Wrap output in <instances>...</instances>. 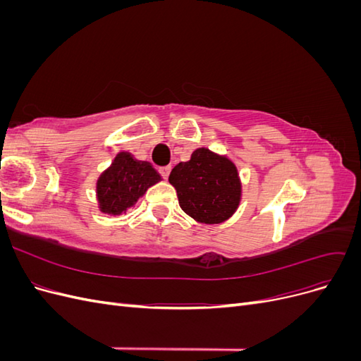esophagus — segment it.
Masks as SVG:
<instances>
[{
  "instance_id": "obj_1",
  "label": "esophagus",
  "mask_w": 361,
  "mask_h": 361,
  "mask_svg": "<svg viewBox=\"0 0 361 361\" xmlns=\"http://www.w3.org/2000/svg\"><path fill=\"white\" fill-rule=\"evenodd\" d=\"M170 171H171V167H161L159 169V173H161V176L164 178V179H169V174H170Z\"/></svg>"
}]
</instances>
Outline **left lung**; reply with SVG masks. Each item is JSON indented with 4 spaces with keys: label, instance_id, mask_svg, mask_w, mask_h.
I'll return each mask as SVG.
<instances>
[{
    "label": "left lung",
    "instance_id": "1",
    "mask_svg": "<svg viewBox=\"0 0 361 361\" xmlns=\"http://www.w3.org/2000/svg\"><path fill=\"white\" fill-rule=\"evenodd\" d=\"M179 204L197 223L220 224L241 203L243 185L235 164L224 155L199 147L190 161L179 162L169 176Z\"/></svg>",
    "mask_w": 361,
    "mask_h": 361
}]
</instances>
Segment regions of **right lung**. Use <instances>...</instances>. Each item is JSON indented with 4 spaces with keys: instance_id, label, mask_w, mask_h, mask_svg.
<instances>
[{
    "instance_id": "obj_1",
    "label": "right lung",
    "mask_w": 361,
    "mask_h": 361,
    "mask_svg": "<svg viewBox=\"0 0 361 361\" xmlns=\"http://www.w3.org/2000/svg\"><path fill=\"white\" fill-rule=\"evenodd\" d=\"M159 180L161 174L150 162L138 161L129 152H118L96 182L99 211L111 216L125 214Z\"/></svg>"
}]
</instances>
